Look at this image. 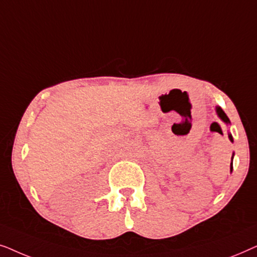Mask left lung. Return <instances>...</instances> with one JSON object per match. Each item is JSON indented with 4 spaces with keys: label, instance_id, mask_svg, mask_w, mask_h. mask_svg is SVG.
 Here are the masks:
<instances>
[{
    "label": "left lung",
    "instance_id": "8db88e82",
    "mask_svg": "<svg viewBox=\"0 0 257 257\" xmlns=\"http://www.w3.org/2000/svg\"><path fill=\"white\" fill-rule=\"evenodd\" d=\"M215 110H216L217 117H219V118L221 119V120H222V121H223L224 124H226V125H230V120H229V118L227 117V114L224 113L222 108H221L220 106H216ZM228 138H229V140H230L231 143L234 142V140H233V136H231V133H229V132H228ZM233 159H234V153H233V156H231V163H230V173H231V172H233Z\"/></svg>",
    "mask_w": 257,
    "mask_h": 257
}]
</instances>
